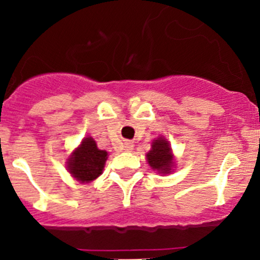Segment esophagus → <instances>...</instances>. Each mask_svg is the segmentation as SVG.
I'll return each mask as SVG.
<instances>
[{
	"mask_svg": "<svg viewBox=\"0 0 260 260\" xmlns=\"http://www.w3.org/2000/svg\"><path fill=\"white\" fill-rule=\"evenodd\" d=\"M124 149L127 152L132 151V149H133V143L132 142H128V141H127V142H124Z\"/></svg>",
	"mask_w": 260,
	"mask_h": 260,
	"instance_id": "34e87169",
	"label": "esophagus"
}]
</instances>
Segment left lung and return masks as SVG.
Listing matches in <instances>:
<instances>
[{"label":"left lung","mask_w":260,"mask_h":260,"mask_svg":"<svg viewBox=\"0 0 260 260\" xmlns=\"http://www.w3.org/2000/svg\"><path fill=\"white\" fill-rule=\"evenodd\" d=\"M147 156L149 166L158 174L167 175L171 172L175 166L174 154H172L170 142L164 137H158L152 142V148L149 149Z\"/></svg>","instance_id":"obj_1"}]
</instances>
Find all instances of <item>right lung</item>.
Returning <instances> with one entry per match:
<instances>
[{"mask_svg": "<svg viewBox=\"0 0 260 260\" xmlns=\"http://www.w3.org/2000/svg\"><path fill=\"white\" fill-rule=\"evenodd\" d=\"M108 153L96 147L91 137H85L68 159V170L74 179L88 183L102 175Z\"/></svg>", "mask_w": 260, "mask_h": 260, "instance_id": "1", "label": "right lung"}]
</instances>
